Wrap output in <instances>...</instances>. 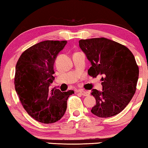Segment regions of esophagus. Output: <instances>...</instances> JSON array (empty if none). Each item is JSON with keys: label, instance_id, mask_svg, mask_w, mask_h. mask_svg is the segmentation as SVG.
I'll return each mask as SVG.
<instances>
[{"label": "esophagus", "instance_id": "esophagus-1", "mask_svg": "<svg viewBox=\"0 0 148 148\" xmlns=\"http://www.w3.org/2000/svg\"><path fill=\"white\" fill-rule=\"evenodd\" d=\"M77 92L80 93L81 95H82L83 96H88L89 95V93H87V92L85 91H83V90H82V89H79Z\"/></svg>", "mask_w": 148, "mask_h": 148}]
</instances>
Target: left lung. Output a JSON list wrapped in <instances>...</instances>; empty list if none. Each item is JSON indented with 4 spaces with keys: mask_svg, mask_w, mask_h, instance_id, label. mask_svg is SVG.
Here are the masks:
<instances>
[{
    "mask_svg": "<svg viewBox=\"0 0 148 148\" xmlns=\"http://www.w3.org/2000/svg\"><path fill=\"white\" fill-rule=\"evenodd\" d=\"M79 45L91 64L88 74L101 76L102 91L91 90L96 100L91 113L99 117L118 114L136 93L139 68L134 55L126 47L106 38L81 39Z\"/></svg>",
    "mask_w": 148,
    "mask_h": 148,
    "instance_id": "obj_1",
    "label": "left lung"
}]
</instances>
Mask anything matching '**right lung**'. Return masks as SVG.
<instances>
[{
    "mask_svg": "<svg viewBox=\"0 0 148 148\" xmlns=\"http://www.w3.org/2000/svg\"><path fill=\"white\" fill-rule=\"evenodd\" d=\"M67 40H45L27 49L17 61L14 87L29 115L43 123H53L65 114L67 99L74 91L49 89L53 66Z\"/></svg>",
    "mask_w": 148,
    "mask_h": 148,
    "instance_id": "obj_1",
    "label": "right lung"
}]
</instances>
